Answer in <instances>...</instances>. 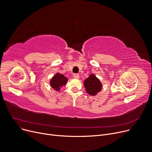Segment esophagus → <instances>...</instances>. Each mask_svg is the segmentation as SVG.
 <instances>
[{"instance_id":"34e87169","label":"esophagus","mask_w":152,"mask_h":152,"mask_svg":"<svg viewBox=\"0 0 152 152\" xmlns=\"http://www.w3.org/2000/svg\"><path fill=\"white\" fill-rule=\"evenodd\" d=\"M73 77H74V78L79 79V75L78 74H73Z\"/></svg>"}]
</instances>
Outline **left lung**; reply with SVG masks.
I'll return each instance as SVG.
<instances>
[{"label": "left lung", "instance_id": "8db88e82", "mask_svg": "<svg viewBox=\"0 0 152 152\" xmlns=\"http://www.w3.org/2000/svg\"><path fill=\"white\" fill-rule=\"evenodd\" d=\"M84 85L86 92L91 95H95L101 91L102 84L99 79L94 75H91L88 78L85 79Z\"/></svg>", "mask_w": 152, "mask_h": 152}]
</instances>
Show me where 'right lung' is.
Segmentation results:
<instances>
[{
	"mask_svg": "<svg viewBox=\"0 0 152 152\" xmlns=\"http://www.w3.org/2000/svg\"><path fill=\"white\" fill-rule=\"evenodd\" d=\"M68 81V79L61 74L57 73L51 79L50 86L55 91H60L63 86H65Z\"/></svg>",
	"mask_w": 152,
	"mask_h": 152,
	"instance_id": "right-lung-1",
	"label": "right lung"
}]
</instances>
